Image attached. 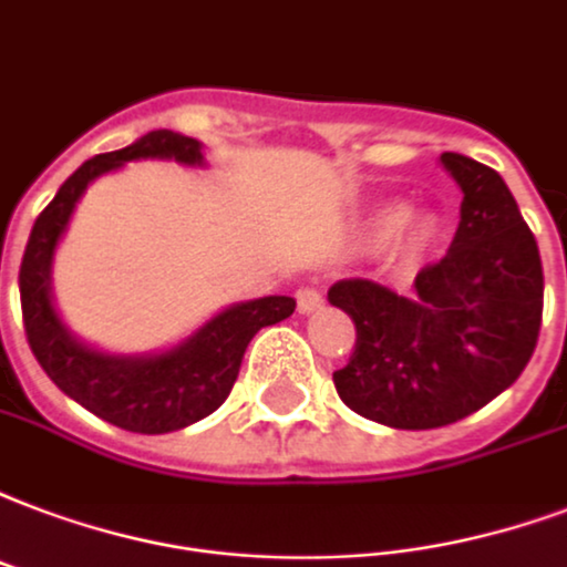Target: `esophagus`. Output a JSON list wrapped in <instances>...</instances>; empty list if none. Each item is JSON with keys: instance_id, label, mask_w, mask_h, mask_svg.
I'll list each match as a JSON object with an SVG mask.
<instances>
[{"instance_id": "obj_1", "label": "esophagus", "mask_w": 567, "mask_h": 567, "mask_svg": "<svg viewBox=\"0 0 567 567\" xmlns=\"http://www.w3.org/2000/svg\"><path fill=\"white\" fill-rule=\"evenodd\" d=\"M322 292H319L317 287H299V292H296V305H299L301 313H313V310L322 308Z\"/></svg>"}]
</instances>
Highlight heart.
I'll return each instance as SVG.
<instances>
[{"label": "heart", "instance_id": "obj_1", "mask_svg": "<svg viewBox=\"0 0 567 567\" xmlns=\"http://www.w3.org/2000/svg\"><path fill=\"white\" fill-rule=\"evenodd\" d=\"M370 229H373L377 236L398 233L403 248L421 250L430 245V238L436 233V224H433L427 215H406L400 206H385L370 218Z\"/></svg>", "mask_w": 567, "mask_h": 567}]
</instances>
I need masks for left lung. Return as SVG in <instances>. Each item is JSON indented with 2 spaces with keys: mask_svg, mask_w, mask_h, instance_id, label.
<instances>
[{
  "mask_svg": "<svg viewBox=\"0 0 567 567\" xmlns=\"http://www.w3.org/2000/svg\"><path fill=\"white\" fill-rule=\"evenodd\" d=\"M442 164L463 190L449 254L406 296L368 278L329 289L355 322L334 389L352 412L398 430L445 427L487 406L517 382L542 331V254L508 185L457 152Z\"/></svg>",
  "mask_w": 567,
  "mask_h": 567,
  "instance_id": "left-lung-1",
  "label": "left lung"
}]
</instances>
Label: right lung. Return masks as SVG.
I'll return each instance as SVG.
<instances>
[{
    "label": "right lung",
    "mask_w": 567,
    "mask_h": 567,
    "mask_svg": "<svg viewBox=\"0 0 567 567\" xmlns=\"http://www.w3.org/2000/svg\"><path fill=\"white\" fill-rule=\"evenodd\" d=\"M137 157H176L182 164H199L203 152L197 140L173 131H148L134 146L89 157L38 215L25 241L20 262V308L25 340L38 364L68 398L131 433H169L218 410L233 391L250 338L259 329L287 319L296 310V301L289 296H266L236 305L206 322L182 347L148 359H118L76 343L59 322L50 301L53 250L89 182Z\"/></svg>",
    "instance_id": "1"
}]
</instances>
